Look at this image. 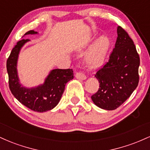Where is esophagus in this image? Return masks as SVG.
<instances>
[{
    "mask_svg": "<svg viewBox=\"0 0 150 150\" xmlns=\"http://www.w3.org/2000/svg\"><path fill=\"white\" fill-rule=\"evenodd\" d=\"M75 77H76L77 79L80 80H84L87 78V76H86L85 73H77L76 75H75Z\"/></svg>",
    "mask_w": 150,
    "mask_h": 150,
    "instance_id": "esophagus-1",
    "label": "esophagus"
}]
</instances>
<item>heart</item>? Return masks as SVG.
<instances>
[{
    "mask_svg": "<svg viewBox=\"0 0 150 150\" xmlns=\"http://www.w3.org/2000/svg\"><path fill=\"white\" fill-rule=\"evenodd\" d=\"M110 47L109 39L101 37L92 44L85 56V63L91 69L99 68L104 63Z\"/></svg>",
    "mask_w": 150,
    "mask_h": 150,
    "instance_id": "b5f03b06",
    "label": "heart"
}]
</instances>
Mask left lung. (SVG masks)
Here are the masks:
<instances>
[{
  "mask_svg": "<svg viewBox=\"0 0 150 150\" xmlns=\"http://www.w3.org/2000/svg\"><path fill=\"white\" fill-rule=\"evenodd\" d=\"M114 49L108 61L97 72L99 88L91 97L98 107L114 110L125 102L138 85L140 57L133 41L118 26Z\"/></svg>",
  "mask_w": 150,
  "mask_h": 150,
  "instance_id": "obj_1",
  "label": "left lung"
}]
</instances>
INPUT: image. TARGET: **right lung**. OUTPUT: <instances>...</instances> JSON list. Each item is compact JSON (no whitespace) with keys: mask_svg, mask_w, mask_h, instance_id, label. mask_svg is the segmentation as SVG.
Instances as JSON below:
<instances>
[{"mask_svg":"<svg viewBox=\"0 0 150 150\" xmlns=\"http://www.w3.org/2000/svg\"><path fill=\"white\" fill-rule=\"evenodd\" d=\"M34 30L28 31L27 34H35ZM29 39H22L12 50L7 60V71L10 91L13 96L32 111L45 112L50 111L58 104L64 92L65 85L68 81L73 79L72 69H54L50 72L43 85L38 87L27 88L20 83L17 63L20 49Z\"/></svg>","mask_w":150,"mask_h":150,"instance_id":"right-lung-1","label":"right lung"}]
</instances>
